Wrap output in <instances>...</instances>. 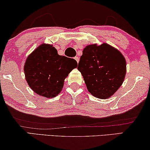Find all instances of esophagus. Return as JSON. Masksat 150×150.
<instances>
[{"label": "esophagus", "instance_id": "34e87169", "mask_svg": "<svg viewBox=\"0 0 150 150\" xmlns=\"http://www.w3.org/2000/svg\"><path fill=\"white\" fill-rule=\"evenodd\" d=\"M74 59H75V60L76 61H77V63L79 62V57H77V56H75V58H74Z\"/></svg>", "mask_w": 150, "mask_h": 150}]
</instances>
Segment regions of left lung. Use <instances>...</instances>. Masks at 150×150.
Wrapping results in <instances>:
<instances>
[{"mask_svg":"<svg viewBox=\"0 0 150 150\" xmlns=\"http://www.w3.org/2000/svg\"><path fill=\"white\" fill-rule=\"evenodd\" d=\"M77 69L90 93L106 99L113 95L123 83L126 62L121 52L112 46L92 44L83 49Z\"/></svg>","mask_w":150,"mask_h":150,"instance_id":"8db88e82","label":"left lung"}]
</instances>
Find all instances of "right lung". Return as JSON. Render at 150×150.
<instances>
[{
    "mask_svg": "<svg viewBox=\"0 0 150 150\" xmlns=\"http://www.w3.org/2000/svg\"><path fill=\"white\" fill-rule=\"evenodd\" d=\"M77 67L74 59L60 56L53 45L43 43L28 56L24 71L31 89L36 94L49 98L60 93L65 78Z\"/></svg>",
    "mask_w": 150,
    "mask_h": 150,
    "instance_id": "obj_1",
    "label": "right lung"
}]
</instances>
